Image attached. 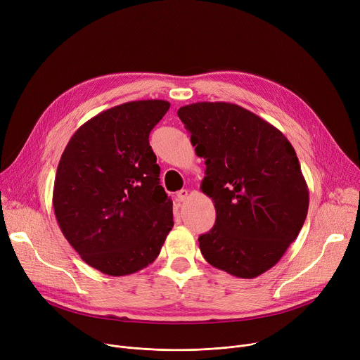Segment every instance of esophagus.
Segmentation results:
<instances>
[{
    "label": "esophagus",
    "mask_w": 360,
    "mask_h": 360,
    "mask_svg": "<svg viewBox=\"0 0 360 360\" xmlns=\"http://www.w3.org/2000/svg\"><path fill=\"white\" fill-rule=\"evenodd\" d=\"M188 195H189V192H188L186 189H181V191L176 193V199H178L179 202H184V200L188 198Z\"/></svg>",
    "instance_id": "34e87169"
}]
</instances>
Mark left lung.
<instances>
[{
    "instance_id": "left-lung-1",
    "label": "left lung",
    "mask_w": 360,
    "mask_h": 360,
    "mask_svg": "<svg viewBox=\"0 0 360 360\" xmlns=\"http://www.w3.org/2000/svg\"><path fill=\"white\" fill-rule=\"evenodd\" d=\"M198 157L200 189L212 198L217 221L199 236L212 266L253 279L275 266L299 235L309 189L286 136L229 102H196L178 110Z\"/></svg>"
}]
</instances>
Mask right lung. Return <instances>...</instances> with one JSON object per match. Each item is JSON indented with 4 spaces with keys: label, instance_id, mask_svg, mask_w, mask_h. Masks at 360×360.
I'll return each instance as SVG.
<instances>
[{
    "label": "right lung",
    "instance_id": "obj_1",
    "mask_svg": "<svg viewBox=\"0 0 360 360\" xmlns=\"http://www.w3.org/2000/svg\"><path fill=\"white\" fill-rule=\"evenodd\" d=\"M162 99L132 101L101 112L71 136L60 160L53 205L70 245L111 276L158 258L174 226L149 134L169 110Z\"/></svg>",
    "mask_w": 360,
    "mask_h": 360
}]
</instances>
